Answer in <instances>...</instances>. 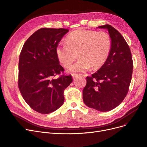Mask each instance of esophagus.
<instances>
[{
  "label": "esophagus",
  "mask_w": 147,
  "mask_h": 147,
  "mask_svg": "<svg viewBox=\"0 0 147 147\" xmlns=\"http://www.w3.org/2000/svg\"><path fill=\"white\" fill-rule=\"evenodd\" d=\"M79 76V74H72V76L73 77V78H77V77H78Z\"/></svg>",
  "instance_id": "1"
}]
</instances>
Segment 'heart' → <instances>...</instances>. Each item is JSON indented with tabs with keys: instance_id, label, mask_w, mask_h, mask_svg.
<instances>
[{
	"instance_id": "heart-1",
	"label": "heart",
	"mask_w": 147,
	"mask_h": 147,
	"mask_svg": "<svg viewBox=\"0 0 147 147\" xmlns=\"http://www.w3.org/2000/svg\"><path fill=\"white\" fill-rule=\"evenodd\" d=\"M66 43L57 47V56L63 66L68 68L78 54L79 60L70 68L74 72L100 68L106 62L111 47L110 37L104 31H76L67 37Z\"/></svg>"
}]
</instances>
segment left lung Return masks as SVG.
Listing matches in <instances>:
<instances>
[{"label":"left lung","mask_w":147,"mask_h":147,"mask_svg":"<svg viewBox=\"0 0 147 147\" xmlns=\"http://www.w3.org/2000/svg\"><path fill=\"white\" fill-rule=\"evenodd\" d=\"M98 27L108 31L111 48L105 63L91 76L86 78L83 100L88 107L104 112L117 107L126 97L133 63L129 46L120 32L110 25Z\"/></svg>","instance_id":"1"}]
</instances>
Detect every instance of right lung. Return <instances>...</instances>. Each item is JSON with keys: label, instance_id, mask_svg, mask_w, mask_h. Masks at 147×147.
<instances>
[{"label": "right lung", "instance_id": "obj_1", "mask_svg": "<svg viewBox=\"0 0 147 147\" xmlns=\"http://www.w3.org/2000/svg\"><path fill=\"white\" fill-rule=\"evenodd\" d=\"M69 30L40 28L25 42L19 61L18 86L25 102L42 114L57 110L64 102L63 92L72 82L71 75L63 73L56 48Z\"/></svg>", "mask_w": 147, "mask_h": 147}]
</instances>
